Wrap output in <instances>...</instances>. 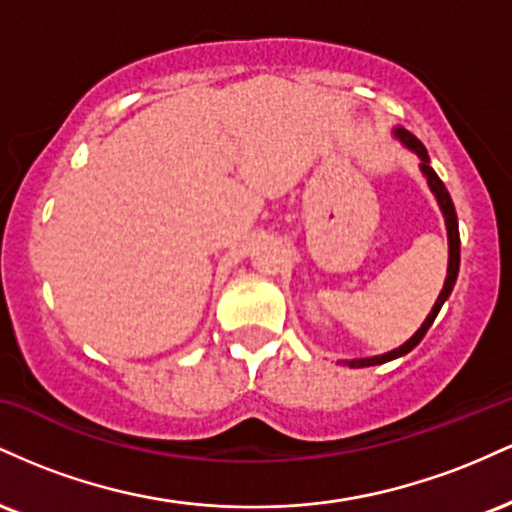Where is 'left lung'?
<instances>
[{
  "instance_id": "8db88e82",
  "label": "left lung",
  "mask_w": 512,
  "mask_h": 512,
  "mask_svg": "<svg viewBox=\"0 0 512 512\" xmlns=\"http://www.w3.org/2000/svg\"><path fill=\"white\" fill-rule=\"evenodd\" d=\"M395 137H397L399 142H402L404 146H407L409 151H414V154L421 158V173L426 175L428 187H431V192H433V195H436V199H438V207H440V211H443V216H445V228H448V248H450V257H448V276H445L443 291H440V296H438L436 305H433V310H431V313H428V317L424 320V325H421L419 330H416V334H414V337L409 339V342H404V344L399 346V349H395V351H387V354H383V356H370V358H354V361H342V363H346V366H349V368L380 366V363L392 361V358H399V356L409 354V351L414 349V346L419 344L421 339L426 337L428 327L433 325V320H436V315L440 313V308H443V303L448 301V296L452 293V286H455V281H457V272H460V231H457V214H455V204H452V199H450V195H448V190H445L443 180L438 178L436 170H433L431 166H428V163H431V158H428L426 146L421 144L419 139L414 137V134L407 132V129H402V127H397V129H395Z\"/></svg>"
}]
</instances>
